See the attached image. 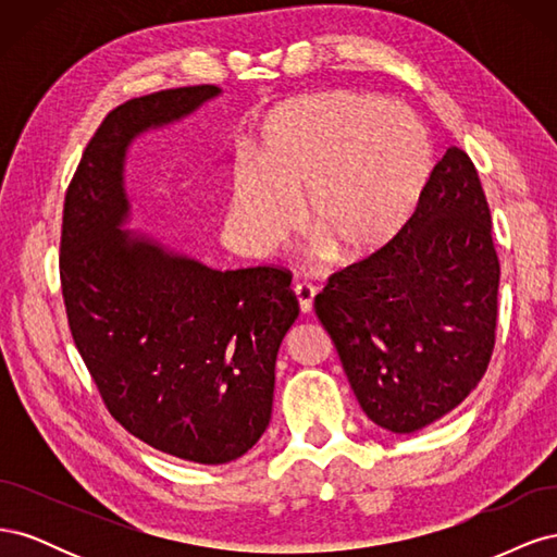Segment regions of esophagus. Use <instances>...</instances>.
Instances as JSON below:
<instances>
[{"instance_id":"1","label":"esophagus","mask_w":557,"mask_h":557,"mask_svg":"<svg viewBox=\"0 0 557 557\" xmlns=\"http://www.w3.org/2000/svg\"><path fill=\"white\" fill-rule=\"evenodd\" d=\"M295 297L299 301V311L301 313H311L313 309V297H315V288L311 283H297L295 285Z\"/></svg>"}]
</instances>
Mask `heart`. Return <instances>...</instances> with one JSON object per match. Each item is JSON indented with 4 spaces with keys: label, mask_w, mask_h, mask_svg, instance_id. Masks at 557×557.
I'll return each mask as SVG.
<instances>
[{
    "label": "heart",
    "mask_w": 557,
    "mask_h": 557,
    "mask_svg": "<svg viewBox=\"0 0 557 557\" xmlns=\"http://www.w3.org/2000/svg\"><path fill=\"white\" fill-rule=\"evenodd\" d=\"M432 172L420 117L372 95L318 92L267 117L260 170L242 166L232 213L260 252L288 239L301 201L305 227L336 260L358 262L391 244Z\"/></svg>",
    "instance_id": "1"
}]
</instances>
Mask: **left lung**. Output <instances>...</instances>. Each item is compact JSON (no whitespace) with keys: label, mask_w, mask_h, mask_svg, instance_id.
Here are the masks:
<instances>
[{"label":"left lung","mask_w":557,"mask_h":557,"mask_svg":"<svg viewBox=\"0 0 557 557\" xmlns=\"http://www.w3.org/2000/svg\"><path fill=\"white\" fill-rule=\"evenodd\" d=\"M491 230L476 166L450 146L397 237L315 295V315L379 428L423 430L483 379L499 288Z\"/></svg>","instance_id":"8db88e82"}]
</instances>
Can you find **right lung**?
<instances>
[{
  "label": "right lung",
  "mask_w": 557,
  "mask_h": 557,
  "mask_svg": "<svg viewBox=\"0 0 557 557\" xmlns=\"http://www.w3.org/2000/svg\"><path fill=\"white\" fill-rule=\"evenodd\" d=\"M218 95L190 86L115 107L66 188L60 239L70 330L109 413L144 444L197 465L232 462L258 444L278 348L299 313L278 267L221 272L123 230L129 144Z\"/></svg>",
  "instance_id": "obj_1"
}]
</instances>
